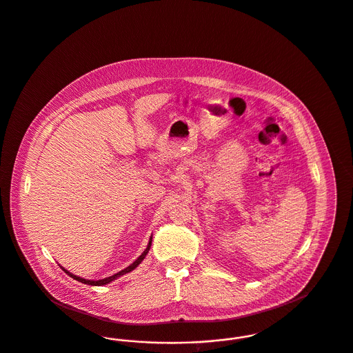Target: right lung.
I'll return each mask as SVG.
<instances>
[{
    "mask_svg": "<svg viewBox=\"0 0 353 353\" xmlns=\"http://www.w3.org/2000/svg\"><path fill=\"white\" fill-rule=\"evenodd\" d=\"M151 242H152V236L150 238V241H148V245H147V248H145V250L141 253V256L138 257V259L135 261V262H132L130 266H127L125 269H123V270H120L119 273L117 274H114V276H111V277H107V279H103V280H97V281H92V280H85V279H81V277H77V276H74V274H72L70 273L68 270H65L63 266H60L70 277H72L73 280H77L79 282H83V283H87V285H94V286H101V285H107V283H110L111 281H115L118 277L120 276H123V274H125V273H130L131 270H134L139 263H141V261L144 259V257L147 256V253H148V250H150V248H151Z\"/></svg>",
    "mask_w": 353,
    "mask_h": 353,
    "instance_id": "obj_1",
    "label": "right lung"
}]
</instances>
